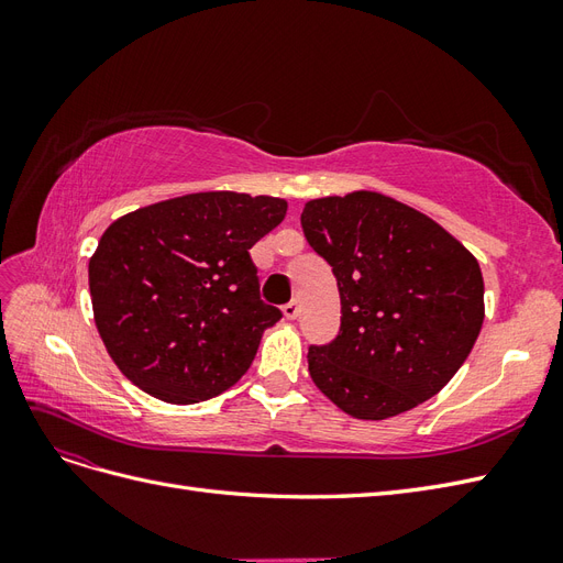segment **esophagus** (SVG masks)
<instances>
[{"mask_svg":"<svg viewBox=\"0 0 563 563\" xmlns=\"http://www.w3.org/2000/svg\"><path fill=\"white\" fill-rule=\"evenodd\" d=\"M298 314H300V302L298 300H291V302L284 305V317L286 319H298Z\"/></svg>","mask_w":563,"mask_h":563,"instance_id":"34e87169","label":"esophagus"}]
</instances>
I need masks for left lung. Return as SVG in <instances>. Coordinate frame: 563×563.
Returning <instances> with one entry per match:
<instances>
[{"label": "left lung", "instance_id": "obj_1", "mask_svg": "<svg viewBox=\"0 0 563 563\" xmlns=\"http://www.w3.org/2000/svg\"><path fill=\"white\" fill-rule=\"evenodd\" d=\"M300 225L333 269L343 314L331 343L310 345L314 385L362 420L434 397L484 323L474 255L432 218L378 192L312 199Z\"/></svg>", "mask_w": 563, "mask_h": 563}]
</instances>
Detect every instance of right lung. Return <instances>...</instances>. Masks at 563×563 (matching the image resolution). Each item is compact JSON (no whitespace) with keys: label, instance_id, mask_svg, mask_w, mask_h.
Instances as JSON below:
<instances>
[{"label":"right lung","instance_id":"add662e5","mask_svg":"<svg viewBox=\"0 0 563 563\" xmlns=\"http://www.w3.org/2000/svg\"><path fill=\"white\" fill-rule=\"evenodd\" d=\"M286 201L197 192L126 213L89 261L100 338L124 376L168 404H197L249 371L282 310L261 298L249 249Z\"/></svg>","mask_w":563,"mask_h":563}]
</instances>
